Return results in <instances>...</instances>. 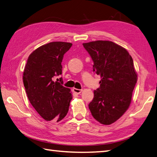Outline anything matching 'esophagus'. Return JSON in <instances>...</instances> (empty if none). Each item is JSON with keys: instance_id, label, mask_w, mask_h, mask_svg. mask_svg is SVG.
Segmentation results:
<instances>
[{"instance_id": "esophagus-1", "label": "esophagus", "mask_w": 157, "mask_h": 157, "mask_svg": "<svg viewBox=\"0 0 157 157\" xmlns=\"http://www.w3.org/2000/svg\"><path fill=\"white\" fill-rule=\"evenodd\" d=\"M73 91L74 92V93L77 94H80V93L82 92V90H79V89H76V88H73Z\"/></svg>"}]
</instances>
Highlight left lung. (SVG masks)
Returning a JSON list of instances; mask_svg holds the SVG:
<instances>
[{
	"label": "left lung",
	"instance_id": "1",
	"mask_svg": "<svg viewBox=\"0 0 157 157\" xmlns=\"http://www.w3.org/2000/svg\"><path fill=\"white\" fill-rule=\"evenodd\" d=\"M94 62L93 71L101 78L88 106L103 125L115 122L128 109L137 82L132 57L125 48L111 41L83 43Z\"/></svg>",
	"mask_w": 157,
	"mask_h": 157
}]
</instances>
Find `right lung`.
Wrapping results in <instances>:
<instances>
[{"label":"right lung","mask_w":157,"mask_h":157,"mask_svg":"<svg viewBox=\"0 0 157 157\" xmlns=\"http://www.w3.org/2000/svg\"><path fill=\"white\" fill-rule=\"evenodd\" d=\"M72 44L52 42L40 46L29 56L23 81L28 98L38 114L46 121L59 122L67 114L72 99L71 90L55 82L62 73L61 63Z\"/></svg>","instance_id":"obj_1"}]
</instances>
